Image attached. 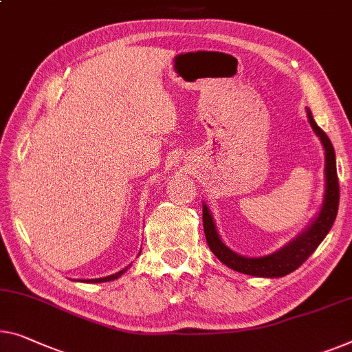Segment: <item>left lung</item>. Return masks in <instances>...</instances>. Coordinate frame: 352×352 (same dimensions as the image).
I'll return each instance as SVG.
<instances>
[{"label": "left lung", "mask_w": 352, "mask_h": 352, "mask_svg": "<svg viewBox=\"0 0 352 352\" xmlns=\"http://www.w3.org/2000/svg\"><path fill=\"white\" fill-rule=\"evenodd\" d=\"M307 117L314 134L321 140L324 148V196L319 212L310 224L287 242L280 250L264 256H243L235 253L223 242L221 235L217 229V223L206 202H202V221L204 232L212 253L228 265L229 269L240 274L259 276V278H281L298 269L314 253L319 243L326 239L329 230L332 229L338 212L340 188L337 177V161H335L333 145L327 134L314 122L311 110L307 107Z\"/></svg>", "instance_id": "obj_1"}]
</instances>
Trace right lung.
Masks as SVG:
<instances>
[{
	"instance_id": "right-lung-1",
	"label": "right lung",
	"mask_w": 352,
	"mask_h": 352,
	"mask_svg": "<svg viewBox=\"0 0 352 352\" xmlns=\"http://www.w3.org/2000/svg\"><path fill=\"white\" fill-rule=\"evenodd\" d=\"M142 251V250H140ZM140 251H139V254H140ZM131 267V264L128 265V267H124L123 270H120V272H117V274H113V275H109V276H102V278H91V280H74V281H82V283H91V285H94V283H106V281H113V280H117V278H120L122 276L126 270H128Z\"/></svg>"
}]
</instances>
